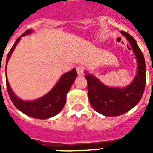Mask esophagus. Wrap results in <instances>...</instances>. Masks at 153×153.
I'll use <instances>...</instances> for the list:
<instances>
[{
    "instance_id": "obj_1",
    "label": "esophagus",
    "mask_w": 153,
    "mask_h": 153,
    "mask_svg": "<svg viewBox=\"0 0 153 153\" xmlns=\"http://www.w3.org/2000/svg\"><path fill=\"white\" fill-rule=\"evenodd\" d=\"M77 73H78V75L79 76H82L83 75V68L82 66H78L76 68Z\"/></svg>"
}]
</instances>
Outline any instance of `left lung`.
I'll return each mask as SVG.
<instances>
[{
	"label": "left lung",
	"mask_w": 153,
	"mask_h": 153,
	"mask_svg": "<svg viewBox=\"0 0 153 153\" xmlns=\"http://www.w3.org/2000/svg\"><path fill=\"white\" fill-rule=\"evenodd\" d=\"M120 33L129 42L137 60V73L131 83L125 88L108 87L85 70L90 104L97 112L105 116H118L134 108L141 100L146 84L143 55L131 35L123 31Z\"/></svg>",
	"instance_id": "obj_1"
}]
</instances>
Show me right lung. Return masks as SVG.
<instances>
[{"label":"right lung","instance_id":"1","mask_svg":"<svg viewBox=\"0 0 153 153\" xmlns=\"http://www.w3.org/2000/svg\"><path fill=\"white\" fill-rule=\"evenodd\" d=\"M32 33H33V30L29 29L15 41V44L13 45V47L7 55L6 65L13 51L15 50L16 45L21 39V37L30 34ZM76 77V69H72L70 71L64 74L63 75L60 77L56 84L53 87V88L51 90L49 93H47L46 95H44L42 97H39L36 100H33V101H25L16 96L15 93H13L11 88L10 86L7 76H6V86H7L9 96L10 97L13 104L19 111H20L21 112L30 117L42 120V119L53 117L57 114H59L60 111L63 109L64 106L66 102L67 93L70 91V88L74 82Z\"/></svg>","mask_w":153,"mask_h":153}]
</instances>
